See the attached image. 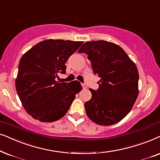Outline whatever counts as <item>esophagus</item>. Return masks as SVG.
<instances>
[{
    "label": "esophagus",
    "instance_id": "esophagus-1",
    "mask_svg": "<svg viewBox=\"0 0 160 160\" xmlns=\"http://www.w3.org/2000/svg\"><path fill=\"white\" fill-rule=\"evenodd\" d=\"M82 88L83 89H87V86L84 84H82Z\"/></svg>",
    "mask_w": 160,
    "mask_h": 160
}]
</instances>
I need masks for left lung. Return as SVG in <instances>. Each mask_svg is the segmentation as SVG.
I'll return each mask as SVG.
<instances>
[{
  "mask_svg": "<svg viewBox=\"0 0 160 160\" xmlns=\"http://www.w3.org/2000/svg\"><path fill=\"white\" fill-rule=\"evenodd\" d=\"M78 52L88 55L95 74L101 78L97 90L84 103L87 115L101 126L123 119L138 98L139 73L134 62L123 49L104 40L85 42Z\"/></svg>",
  "mask_w": 160,
  "mask_h": 160,
  "instance_id": "left-lung-1",
  "label": "left lung"
}]
</instances>
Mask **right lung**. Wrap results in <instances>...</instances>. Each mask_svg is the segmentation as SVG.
<instances>
[{
    "label": "right lung",
    "mask_w": 160,
    "mask_h": 160,
    "mask_svg": "<svg viewBox=\"0 0 160 160\" xmlns=\"http://www.w3.org/2000/svg\"><path fill=\"white\" fill-rule=\"evenodd\" d=\"M82 43L45 39L21 57L15 88L22 107L33 118L53 122L67 113L82 87L78 81L60 83L56 78L59 72L65 73V62Z\"/></svg>",
    "instance_id": "right-lung-1"
}]
</instances>
